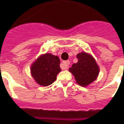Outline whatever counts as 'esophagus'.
<instances>
[{"label": "esophagus", "instance_id": "esophagus-1", "mask_svg": "<svg viewBox=\"0 0 124 124\" xmlns=\"http://www.w3.org/2000/svg\"><path fill=\"white\" fill-rule=\"evenodd\" d=\"M70 65V61H63V62L60 64V68L62 70H66L68 69V66Z\"/></svg>", "mask_w": 124, "mask_h": 124}]
</instances>
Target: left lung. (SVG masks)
I'll list each match as a JSON object with an SVG mask.
<instances>
[{
	"mask_svg": "<svg viewBox=\"0 0 124 124\" xmlns=\"http://www.w3.org/2000/svg\"><path fill=\"white\" fill-rule=\"evenodd\" d=\"M78 62L73 64L70 71L74 75L77 82L85 87L94 81L99 73V68L92 56L86 53H78L77 56Z\"/></svg>",
	"mask_w": 124,
	"mask_h": 124,
	"instance_id": "left-lung-1",
	"label": "left lung"
}]
</instances>
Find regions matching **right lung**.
Segmentation results:
<instances>
[{"instance_id":"obj_1","label":"right lung","mask_w":124,"mask_h":124,"mask_svg":"<svg viewBox=\"0 0 124 124\" xmlns=\"http://www.w3.org/2000/svg\"><path fill=\"white\" fill-rule=\"evenodd\" d=\"M60 60L58 56L51 53L42 55L31 67V72L35 81L40 85L47 86L55 81L60 73Z\"/></svg>"}]
</instances>
